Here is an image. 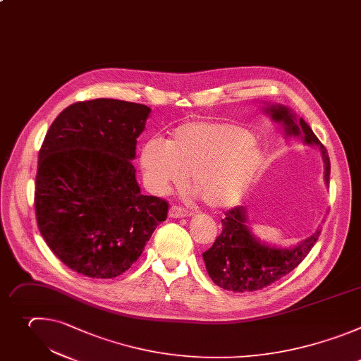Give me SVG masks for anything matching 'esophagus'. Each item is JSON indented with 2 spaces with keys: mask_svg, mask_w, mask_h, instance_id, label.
Wrapping results in <instances>:
<instances>
[{
  "mask_svg": "<svg viewBox=\"0 0 361 361\" xmlns=\"http://www.w3.org/2000/svg\"><path fill=\"white\" fill-rule=\"evenodd\" d=\"M190 212L182 206H171L169 209V218H186V216H189Z\"/></svg>",
  "mask_w": 361,
  "mask_h": 361,
  "instance_id": "1",
  "label": "esophagus"
}]
</instances>
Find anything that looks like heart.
I'll use <instances>...</instances> for the list:
<instances>
[{
    "label": "heart",
    "instance_id": "1",
    "mask_svg": "<svg viewBox=\"0 0 361 361\" xmlns=\"http://www.w3.org/2000/svg\"><path fill=\"white\" fill-rule=\"evenodd\" d=\"M263 157L246 128L228 122L189 121L168 140L151 137L139 164L149 192L165 195L190 175L192 186L213 209L231 207L249 189Z\"/></svg>",
    "mask_w": 361,
    "mask_h": 361
}]
</instances>
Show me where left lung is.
<instances>
[{"label": "left lung", "instance_id": "1", "mask_svg": "<svg viewBox=\"0 0 361 361\" xmlns=\"http://www.w3.org/2000/svg\"><path fill=\"white\" fill-rule=\"evenodd\" d=\"M274 122L283 125L287 136H300L303 143L317 147L324 162V180L329 185L330 159L326 148L303 118L283 105L264 108ZM222 233L213 246L203 253L206 270L214 284L232 292H255L280 280L298 267L317 242L322 229L292 249H280L262 243L247 226L245 206H236L225 213Z\"/></svg>", "mask_w": 361, "mask_h": 361}]
</instances>
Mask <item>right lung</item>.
<instances>
[{
  "label": "right lung",
  "instance_id": "add662e5",
  "mask_svg": "<svg viewBox=\"0 0 361 361\" xmlns=\"http://www.w3.org/2000/svg\"><path fill=\"white\" fill-rule=\"evenodd\" d=\"M151 108L99 98L72 104L49 126L38 154L35 214L52 253L88 277L112 279L142 255L168 216L135 178L136 137Z\"/></svg>",
  "mask_w": 361,
  "mask_h": 361
}]
</instances>
